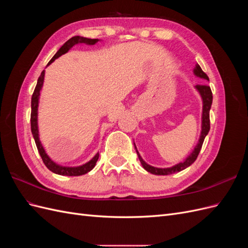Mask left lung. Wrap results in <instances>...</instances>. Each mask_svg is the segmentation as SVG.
I'll list each match as a JSON object with an SVG mask.
<instances>
[{"label":"left lung","instance_id":"left-lung-1","mask_svg":"<svg viewBox=\"0 0 248 248\" xmlns=\"http://www.w3.org/2000/svg\"><path fill=\"white\" fill-rule=\"evenodd\" d=\"M194 74H196L197 77L201 78H204L206 80H209V78L207 74L202 70V68L200 67V65H197L196 68L193 70ZM196 88L198 89V91L200 92L202 98V132H201V137L199 140V142L197 147L194 148V150L192 151V153L187 157V158L183 161V162H180L178 163L177 166L175 167H171V168H168V169H158V168H154L149 166L147 164L142 158L140 157V155L139 154L138 150L136 145H134V148L137 150V153L139 156V159L141 163L142 168H144L147 171L151 172V174L154 175H170V174H174V172H178V171H181L183 170H185L186 168H188L189 166L196 161V159L198 158V156L200 154V151L202 149V142H204V140L206 138V136L208 134L209 130H210V108H211L212 106V99H213V96H212V91L211 89L208 85H197Z\"/></svg>","mask_w":248,"mask_h":248}]
</instances>
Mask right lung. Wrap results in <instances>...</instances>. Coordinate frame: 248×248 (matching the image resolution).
I'll use <instances>...</instances> for the list:
<instances>
[{"instance_id": "obj_1", "label": "right lung", "mask_w": 248, "mask_h": 248, "mask_svg": "<svg viewBox=\"0 0 248 248\" xmlns=\"http://www.w3.org/2000/svg\"><path fill=\"white\" fill-rule=\"evenodd\" d=\"M98 39H89V38H85V37H80V36H74L72 38H70L68 41H66L64 43V46L58 50L57 54L52 57V59L48 62L47 65L51 64L52 62L55 61L57 58H59L60 56L64 55L65 52L68 51L73 46H76L78 43H86V44H95ZM43 79H44V70L41 72L40 77L38 78V81H37V85L35 87L34 93L32 95V100H31V130H32V134L34 137L35 142L37 149H38V152L41 156L42 161L46 164V167L51 170L52 172L58 175H62V176H81L87 174L88 171H90L91 170H93V168L95 167V164L99 158V153H97L93 159L90 160L89 162H87L86 164L81 167H78V168H64V167H60L58 164H56L54 161H51L49 157L47 156V154L44 151V149L41 145V142L39 140V134H38V126H37V110H38V100H39V95H40V90L42 88L43 85Z\"/></svg>"}]
</instances>
